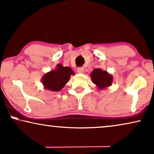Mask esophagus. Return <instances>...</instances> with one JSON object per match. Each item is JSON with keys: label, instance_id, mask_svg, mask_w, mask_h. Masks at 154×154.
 Masks as SVG:
<instances>
[{"label": "esophagus", "instance_id": "1", "mask_svg": "<svg viewBox=\"0 0 154 154\" xmlns=\"http://www.w3.org/2000/svg\"><path fill=\"white\" fill-rule=\"evenodd\" d=\"M77 72L79 73H83L84 69H83V67H79V68L77 69Z\"/></svg>", "mask_w": 154, "mask_h": 154}]
</instances>
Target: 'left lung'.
<instances>
[{"mask_svg": "<svg viewBox=\"0 0 154 154\" xmlns=\"http://www.w3.org/2000/svg\"><path fill=\"white\" fill-rule=\"evenodd\" d=\"M91 81L100 90L108 88L112 84L113 76L101 69H95L90 73Z\"/></svg>", "mask_w": 154, "mask_h": 154, "instance_id": "obj_1", "label": "left lung"}]
</instances>
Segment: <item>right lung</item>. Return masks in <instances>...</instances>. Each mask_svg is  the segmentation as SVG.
Returning <instances> with one entry per match:
<instances>
[{
  "mask_svg": "<svg viewBox=\"0 0 154 154\" xmlns=\"http://www.w3.org/2000/svg\"><path fill=\"white\" fill-rule=\"evenodd\" d=\"M71 75H74V72L70 67L64 66L59 64L54 70H52L43 75L41 80L42 83L45 89L59 92L69 81Z\"/></svg>",
  "mask_w": 154,
  "mask_h": 154,
  "instance_id": "1",
  "label": "right lung"
}]
</instances>
